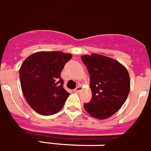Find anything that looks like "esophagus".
I'll list each match as a JSON object with an SVG mask.
<instances>
[{"instance_id":"esophagus-1","label":"esophagus","mask_w":151,"mask_h":151,"mask_svg":"<svg viewBox=\"0 0 151 151\" xmlns=\"http://www.w3.org/2000/svg\"><path fill=\"white\" fill-rule=\"evenodd\" d=\"M81 90H82V88H81L80 86H78V87H76V88H75L74 91H75V92H76V93H78V92H79Z\"/></svg>"}]
</instances>
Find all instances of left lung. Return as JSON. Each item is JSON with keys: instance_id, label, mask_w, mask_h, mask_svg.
I'll return each mask as SVG.
<instances>
[{"instance_id": "obj_1", "label": "left lung", "mask_w": 151, "mask_h": 151, "mask_svg": "<svg viewBox=\"0 0 151 151\" xmlns=\"http://www.w3.org/2000/svg\"><path fill=\"white\" fill-rule=\"evenodd\" d=\"M90 76L92 98L84 105L86 111L97 119H106L125 102L131 81L127 69L114 59L99 54L81 56Z\"/></svg>"}]
</instances>
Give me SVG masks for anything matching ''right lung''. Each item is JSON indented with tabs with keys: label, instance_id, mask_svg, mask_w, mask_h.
I'll return each instance as SVG.
<instances>
[{
	"label": "right lung",
	"instance_id": "1",
	"mask_svg": "<svg viewBox=\"0 0 151 151\" xmlns=\"http://www.w3.org/2000/svg\"><path fill=\"white\" fill-rule=\"evenodd\" d=\"M70 53L37 52L22 63L20 80L23 94L33 110L42 115L58 112L69 95L63 88L61 72L72 58Z\"/></svg>",
	"mask_w": 151,
	"mask_h": 151
}]
</instances>
